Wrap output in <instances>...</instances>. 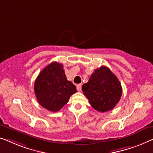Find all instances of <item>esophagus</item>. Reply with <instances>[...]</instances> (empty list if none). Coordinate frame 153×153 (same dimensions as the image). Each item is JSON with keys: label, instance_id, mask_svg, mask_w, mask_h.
I'll list each match as a JSON object with an SVG mask.
<instances>
[{"label": "esophagus", "instance_id": "1", "mask_svg": "<svg viewBox=\"0 0 153 153\" xmlns=\"http://www.w3.org/2000/svg\"><path fill=\"white\" fill-rule=\"evenodd\" d=\"M82 89V85H80V84H79V85H77V90L78 91H80Z\"/></svg>", "mask_w": 153, "mask_h": 153}]
</instances>
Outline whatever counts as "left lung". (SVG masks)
I'll return each mask as SVG.
<instances>
[{
	"label": "left lung",
	"mask_w": 153,
	"mask_h": 153,
	"mask_svg": "<svg viewBox=\"0 0 153 153\" xmlns=\"http://www.w3.org/2000/svg\"><path fill=\"white\" fill-rule=\"evenodd\" d=\"M82 90L90 105L100 112L111 110L122 95V87L117 76L107 66L94 71Z\"/></svg>",
	"instance_id": "left-lung-1"
}]
</instances>
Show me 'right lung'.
<instances>
[{
	"label": "right lung",
	"mask_w": 153,
	"mask_h": 153,
	"mask_svg": "<svg viewBox=\"0 0 153 153\" xmlns=\"http://www.w3.org/2000/svg\"><path fill=\"white\" fill-rule=\"evenodd\" d=\"M34 90L39 103L54 112L61 109L77 91L76 86L66 78L63 65L57 62L48 64L40 72Z\"/></svg>",
	"instance_id": "right-lung-1"
}]
</instances>
